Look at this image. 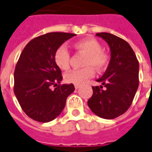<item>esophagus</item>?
I'll return each mask as SVG.
<instances>
[{
    "mask_svg": "<svg viewBox=\"0 0 152 152\" xmlns=\"http://www.w3.org/2000/svg\"><path fill=\"white\" fill-rule=\"evenodd\" d=\"M79 87H80V85H78V84H75V85H74L75 89H78V88H79Z\"/></svg>",
    "mask_w": 152,
    "mask_h": 152,
    "instance_id": "34e87169",
    "label": "esophagus"
}]
</instances>
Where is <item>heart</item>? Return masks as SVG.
I'll return each mask as SVG.
<instances>
[{"mask_svg": "<svg viewBox=\"0 0 152 152\" xmlns=\"http://www.w3.org/2000/svg\"><path fill=\"white\" fill-rule=\"evenodd\" d=\"M76 50L87 54V58L84 62L86 68L81 69H74L68 72L64 75L66 82L74 84H83L88 78L94 77V67L98 71H102L106 69L108 58L103 52H102V46L94 39H84L76 42L74 45ZM55 64L59 69L66 70L69 67L70 55L68 50L64 46H60L56 50L54 55Z\"/></svg>", "mask_w": 152, "mask_h": 152, "instance_id": "heart-1", "label": "heart"}]
</instances>
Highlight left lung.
I'll return each mask as SVG.
<instances>
[{
  "mask_svg": "<svg viewBox=\"0 0 152 152\" xmlns=\"http://www.w3.org/2000/svg\"><path fill=\"white\" fill-rule=\"evenodd\" d=\"M110 48L107 69L97 82L102 85L93 87L94 94L88 105L94 114L104 119L121 116L130 107L139 85V63L133 50L124 39L110 33H98Z\"/></svg>",
  "mask_w": 152,
  "mask_h": 152,
  "instance_id": "left-lung-1",
  "label": "left lung"
}]
</instances>
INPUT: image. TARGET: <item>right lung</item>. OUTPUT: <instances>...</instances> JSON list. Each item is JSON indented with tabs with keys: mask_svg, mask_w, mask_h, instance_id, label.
Returning <instances> with one entry per match:
<instances>
[{
	"mask_svg": "<svg viewBox=\"0 0 152 152\" xmlns=\"http://www.w3.org/2000/svg\"><path fill=\"white\" fill-rule=\"evenodd\" d=\"M74 35L47 33L30 40L20 54L15 69L14 92L22 110L34 121L49 122L55 119L74 91L73 83L59 85L61 70L54 60L56 50ZM52 85L58 86L52 90Z\"/></svg>",
	"mask_w": 152,
	"mask_h": 152,
	"instance_id": "right-lung-1",
	"label": "right lung"
}]
</instances>
